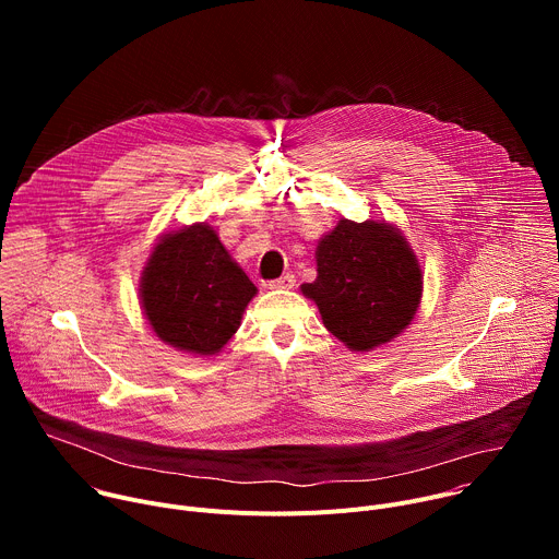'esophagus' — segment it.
I'll return each instance as SVG.
<instances>
[{
	"instance_id": "1",
	"label": "esophagus",
	"mask_w": 559,
	"mask_h": 559,
	"mask_svg": "<svg viewBox=\"0 0 559 559\" xmlns=\"http://www.w3.org/2000/svg\"><path fill=\"white\" fill-rule=\"evenodd\" d=\"M294 285H296L294 274H283L281 278H274V281H270V283H267V287H270V289H292Z\"/></svg>"
}]
</instances>
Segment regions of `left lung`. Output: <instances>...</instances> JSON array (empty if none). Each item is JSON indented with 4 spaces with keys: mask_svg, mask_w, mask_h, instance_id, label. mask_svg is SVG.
Masks as SVG:
<instances>
[{
    "mask_svg": "<svg viewBox=\"0 0 559 559\" xmlns=\"http://www.w3.org/2000/svg\"><path fill=\"white\" fill-rule=\"evenodd\" d=\"M316 265V281L300 289L349 349L369 352L389 343L416 316L423 272L395 227L343 218L318 243Z\"/></svg>",
    "mask_w": 559,
    "mask_h": 559,
    "instance_id": "left-lung-1",
    "label": "left lung"
}]
</instances>
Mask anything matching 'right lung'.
Returning <instances> with one entry per match:
<instances>
[{
  "instance_id": "right-lung-1",
  "label": "right lung",
  "mask_w": 559,
  "mask_h": 559,
  "mask_svg": "<svg viewBox=\"0 0 559 559\" xmlns=\"http://www.w3.org/2000/svg\"><path fill=\"white\" fill-rule=\"evenodd\" d=\"M254 294V283L205 223L166 234L141 276V302L154 334L201 356L216 354L236 334Z\"/></svg>"
}]
</instances>
